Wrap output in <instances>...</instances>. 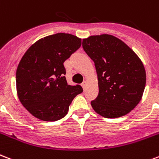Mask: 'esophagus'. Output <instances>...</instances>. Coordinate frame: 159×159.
Masks as SVG:
<instances>
[{
  "instance_id": "esophagus-1",
  "label": "esophagus",
  "mask_w": 159,
  "mask_h": 159,
  "mask_svg": "<svg viewBox=\"0 0 159 159\" xmlns=\"http://www.w3.org/2000/svg\"><path fill=\"white\" fill-rule=\"evenodd\" d=\"M86 86H87V81H84V82L82 83V87L83 88L84 90H85V88H86Z\"/></svg>"
}]
</instances>
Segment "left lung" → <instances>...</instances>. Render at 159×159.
<instances>
[{"mask_svg": "<svg viewBox=\"0 0 159 159\" xmlns=\"http://www.w3.org/2000/svg\"><path fill=\"white\" fill-rule=\"evenodd\" d=\"M94 61L99 93L91 102L97 113L107 118L128 114L139 104L146 85L143 64L128 45L107 34L82 40Z\"/></svg>", "mask_w": 159, "mask_h": 159, "instance_id": "left-lung-1", "label": "left lung"}]
</instances>
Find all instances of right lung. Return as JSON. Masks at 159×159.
Listing matches in <instances>:
<instances>
[{
    "label": "right lung",
    "instance_id": "add662e5",
    "mask_svg": "<svg viewBox=\"0 0 159 159\" xmlns=\"http://www.w3.org/2000/svg\"><path fill=\"white\" fill-rule=\"evenodd\" d=\"M82 40L67 33H57L35 42L21 58L16 69L19 100L34 117L57 121L68 112L80 85L67 84L64 61L81 47Z\"/></svg>",
    "mask_w": 159,
    "mask_h": 159
}]
</instances>
